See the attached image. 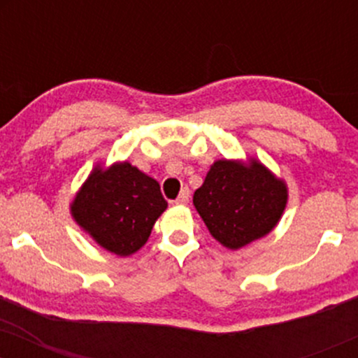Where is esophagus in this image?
Masks as SVG:
<instances>
[{
  "instance_id": "esophagus-1",
  "label": "esophagus",
  "mask_w": 358,
  "mask_h": 358,
  "mask_svg": "<svg viewBox=\"0 0 358 358\" xmlns=\"http://www.w3.org/2000/svg\"><path fill=\"white\" fill-rule=\"evenodd\" d=\"M188 200H190V190H188V188H183V190L180 192L178 199H176L175 202L180 203V205H187Z\"/></svg>"
}]
</instances>
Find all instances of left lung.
<instances>
[{"mask_svg":"<svg viewBox=\"0 0 358 358\" xmlns=\"http://www.w3.org/2000/svg\"><path fill=\"white\" fill-rule=\"evenodd\" d=\"M287 187L256 158L217 159L193 205L208 232L224 248L237 250L268 236L281 220Z\"/></svg>","mask_w":358,"mask_h":358,"instance_id":"obj_1","label":"left lung"}]
</instances>
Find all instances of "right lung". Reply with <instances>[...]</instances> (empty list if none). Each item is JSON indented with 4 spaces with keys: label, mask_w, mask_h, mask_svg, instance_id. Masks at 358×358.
Returning a JSON list of instances; mask_svg holds the SVG:
<instances>
[{
    "label": "right lung",
    "mask_w": 358,
    "mask_h": 358,
    "mask_svg": "<svg viewBox=\"0 0 358 358\" xmlns=\"http://www.w3.org/2000/svg\"><path fill=\"white\" fill-rule=\"evenodd\" d=\"M159 183L127 162L96 165L73 196L71 213L102 249L126 257L146 244L166 210Z\"/></svg>",
    "instance_id": "right-lung-1"
}]
</instances>
